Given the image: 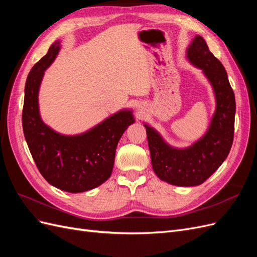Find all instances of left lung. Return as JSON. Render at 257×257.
I'll list each match as a JSON object with an SVG mask.
<instances>
[{
	"label": "left lung",
	"mask_w": 257,
	"mask_h": 257,
	"mask_svg": "<svg viewBox=\"0 0 257 257\" xmlns=\"http://www.w3.org/2000/svg\"><path fill=\"white\" fill-rule=\"evenodd\" d=\"M186 60L203 71L213 90L215 110L207 132L191 146L176 148L166 143L157 130L146 123L144 125L155 175L173 185L196 186L227 158L234 139L236 102L226 71L200 35L189 45Z\"/></svg>",
	"instance_id": "obj_1"
}]
</instances>
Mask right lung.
<instances>
[{
	"mask_svg": "<svg viewBox=\"0 0 257 257\" xmlns=\"http://www.w3.org/2000/svg\"><path fill=\"white\" fill-rule=\"evenodd\" d=\"M61 42L31 69L25 88L22 127L35 164L46 181L68 193L95 189L111 176L121 136L135 122L132 109H121L76 135H64L46 124L40 113L38 92L45 71L56 60Z\"/></svg>",
	"mask_w": 257,
	"mask_h": 257,
	"instance_id": "add662e5",
	"label": "right lung"
}]
</instances>
